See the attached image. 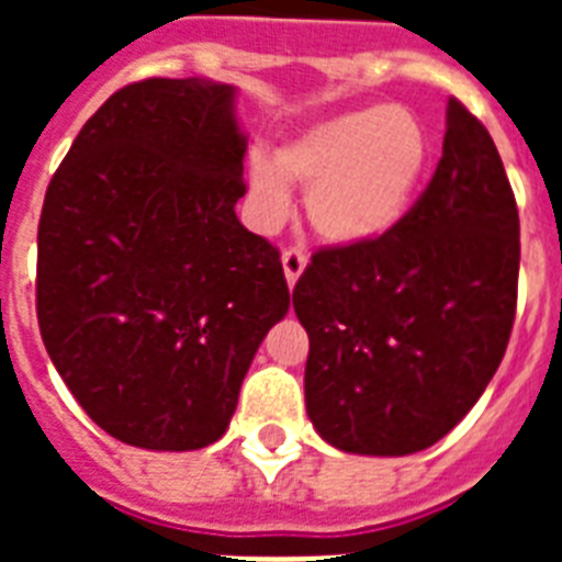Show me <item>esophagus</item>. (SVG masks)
I'll return each instance as SVG.
<instances>
[{"label":"esophagus","mask_w":562,"mask_h":562,"mask_svg":"<svg viewBox=\"0 0 562 562\" xmlns=\"http://www.w3.org/2000/svg\"><path fill=\"white\" fill-rule=\"evenodd\" d=\"M306 262L308 256L303 247H289V250L282 254V268H285V280H289V285H294V282L300 280V273H303Z\"/></svg>","instance_id":"34e87169"}]
</instances>
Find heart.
I'll return each instance as SVG.
<instances>
[{
  "label": "heart",
  "instance_id": "heart-1",
  "mask_svg": "<svg viewBox=\"0 0 562 562\" xmlns=\"http://www.w3.org/2000/svg\"><path fill=\"white\" fill-rule=\"evenodd\" d=\"M431 162V134L402 104L356 110L317 122L277 151L247 162V189L259 221L291 206V187L308 189L312 227L338 245H361L402 221Z\"/></svg>",
  "mask_w": 562,
  "mask_h": 562
}]
</instances>
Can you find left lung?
I'll return each instance as SVG.
<instances>
[{
  "label": "left lung",
  "instance_id": "1",
  "mask_svg": "<svg viewBox=\"0 0 562 562\" xmlns=\"http://www.w3.org/2000/svg\"><path fill=\"white\" fill-rule=\"evenodd\" d=\"M516 285L514 189L487 127L449 99L443 157L400 224L321 247L294 285L317 435L352 454L449 435L505 359Z\"/></svg>",
  "mask_w": 562,
  "mask_h": 562
}]
</instances>
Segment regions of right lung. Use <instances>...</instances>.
I'll list each match as a JSON object with an SVG mask.
<instances>
[{
	"instance_id": "obj_1",
	"label": "right lung",
	"mask_w": 562,
	"mask_h": 562,
	"mask_svg": "<svg viewBox=\"0 0 562 562\" xmlns=\"http://www.w3.org/2000/svg\"><path fill=\"white\" fill-rule=\"evenodd\" d=\"M236 90L145 78L101 104L46 189L37 324L95 426L127 446L215 443L289 312L280 250L236 218Z\"/></svg>"
}]
</instances>
